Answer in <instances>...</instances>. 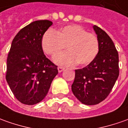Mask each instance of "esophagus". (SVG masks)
Segmentation results:
<instances>
[{
    "label": "esophagus",
    "mask_w": 128,
    "mask_h": 128,
    "mask_svg": "<svg viewBox=\"0 0 128 128\" xmlns=\"http://www.w3.org/2000/svg\"><path fill=\"white\" fill-rule=\"evenodd\" d=\"M58 68V71L60 73V72H62V71H63L64 70V68L62 67V66H59V67L57 68Z\"/></svg>",
    "instance_id": "34e87169"
}]
</instances>
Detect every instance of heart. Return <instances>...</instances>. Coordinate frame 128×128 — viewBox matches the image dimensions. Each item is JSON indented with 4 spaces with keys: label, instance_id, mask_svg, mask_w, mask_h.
I'll return each instance as SVG.
<instances>
[{
    "label": "heart",
    "instance_id": "b5f03b06",
    "mask_svg": "<svg viewBox=\"0 0 128 128\" xmlns=\"http://www.w3.org/2000/svg\"><path fill=\"white\" fill-rule=\"evenodd\" d=\"M44 52L51 56H56L67 48L68 52L54 58L57 64L72 66L76 63L80 66L90 64L99 52V40L92 33L78 25L64 26L60 31L50 29L42 39Z\"/></svg>",
    "mask_w": 128,
    "mask_h": 128
}]
</instances>
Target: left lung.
Returning a JSON list of instances; mask_svg holds the SVG:
<instances>
[{
    "label": "left lung",
    "mask_w": 128,
    "mask_h": 128,
    "mask_svg": "<svg viewBox=\"0 0 128 128\" xmlns=\"http://www.w3.org/2000/svg\"><path fill=\"white\" fill-rule=\"evenodd\" d=\"M93 28L99 40V52L86 67L76 69L71 90L75 97L86 105H95L111 92L119 75L118 53L108 35L97 26Z\"/></svg>",
    "instance_id": "8db88e82"
}]
</instances>
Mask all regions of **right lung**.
<instances>
[{
  "label": "right lung",
  "instance_id": "1",
  "mask_svg": "<svg viewBox=\"0 0 128 128\" xmlns=\"http://www.w3.org/2000/svg\"><path fill=\"white\" fill-rule=\"evenodd\" d=\"M52 24L38 20L22 28L13 39L7 59L6 80L14 97L27 105L38 104L58 74L57 66L44 54L42 38Z\"/></svg>",
  "mask_w": 128,
  "mask_h": 128
}]
</instances>
